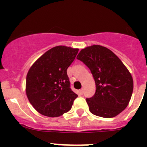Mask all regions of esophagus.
I'll use <instances>...</instances> for the list:
<instances>
[{
    "instance_id": "1",
    "label": "esophagus",
    "mask_w": 147,
    "mask_h": 147,
    "mask_svg": "<svg viewBox=\"0 0 147 147\" xmlns=\"http://www.w3.org/2000/svg\"><path fill=\"white\" fill-rule=\"evenodd\" d=\"M83 93H84V90H83V89H81V90H80V94L81 95H82Z\"/></svg>"
}]
</instances>
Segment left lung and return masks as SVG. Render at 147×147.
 Segmentation results:
<instances>
[{
  "instance_id": "1",
  "label": "left lung",
  "mask_w": 147,
  "mask_h": 147,
  "mask_svg": "<svg viewBox=\"0 0 147 147\" xmlns=\"http://www.w3.org/2000/svg\"><path fill=\"white\" fill-rule=\"evenodd\" d=\"M77 58L88 67L95 81L94 96L86 99L90 112L105 118L121 113L128 105L134 87L125 65L113 52L98 45L82 49Z\"/></svg>"
}]
</instances>
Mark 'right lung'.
Returning a JSON list of instances; mask_svg holds the SVG:
<instances>
[{
	"instance_id": "1",
	"label": "right lung",
	"mask_w": 147,
	"mask_h": 147,
	"mask_svg": "<svg viewBox=\"0 0 147 147\" xmlns=\"http://www.w3.org/2000/svg\"><path fill=\"white\" fill-rule=\"evenodd\" d=\"M78 50L56 46L44 53L30 68L26 78V94L41 115L55 117L72 108L78 94L71 90L67 69Z\"/></svg>"
}]
</instances>
